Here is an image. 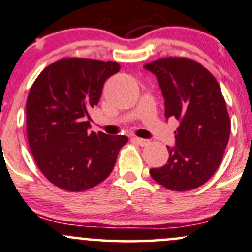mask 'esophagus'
Listing matches in <instances>:
<instances>
[{
	"label": "esophagus",
	"instance_id": "34e87169",
	"mask_svg": "<svg viewBox=\"0 0 252 252\" xmlns=\"http://www.w3.org/2000/svg\"><path fill=\"white\" fill-rule=\"evenodd\" d=\"M131 140H133L134 142H136V144H139L140 146H147V145L150 144V141H148V140H146V139H141V137L134 136Z\"/></svg>",
	"mask_w": 252,
	"mask_h": 252
}]
</instances>
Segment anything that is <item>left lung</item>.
<instances>
[{
  "mask_svg": "<svg viewBox=\"0 0 252 252\" xmlns=\"http://www.w3.org/2000/svg\"><path fill=\"white\" fill-rule=\"evenodd\" d=\"M144 67L158 79L165 118L180 122L168 161L151 169V176L168 189H197L219 169L229 140L231 121L221 88L205 67L186 58H164Z\"/></svg>",
  "mask_w": 252,
  "mask_h": 252,
  "instance_id": "1",
  "label": "left lung"
}]
</instances>
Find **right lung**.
Returning a JSON list of instances; mask_svg holds the SVG:
<instances>
[{
    "label": "right lung",
    "mask_w": 252,
    "mask_h": 252,
    "mask_svg": "<svg viewBox=\"0 0 252 252\" xmlns=\"http://www.w3.org/2000/svg\"><path fill=\"white\" fill-rule=\"evenodd\" d=\"M121 70L115 62L65 58L44 68L26 101L30 151L55 186L81 192L112 171L124 135L89 131V110L97 105L106 79Z\"/></svg>",
    "instance_id": "1"
}]
</instances>
